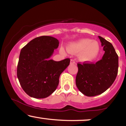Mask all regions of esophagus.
<instances>
[{
    "instance_id": "1",
    "label": "esophagus",
    "mask_w": 126,
    "mask_h": 126,
    "mask_svg": "<svg viewBox=\"0 0 126 126\" xmlns=\"http://www.w3.org/2000/svg\"><path fill=\"white\" fill-rule=\"evenodd\" d=\"M75 61L74 59H71V60H70V64H75Z\"/></svg>"
}]
</instances>
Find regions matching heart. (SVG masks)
Instances as JSON below:
<instances>
[{"label":"heart","instance_id":"b5f03b06","mask_svg":"<svg viewBox=\"0 0 126 126\" xmlns=\"http://www.w3.org/2000/svg\"><path fill=\"white\" fill-rule=\"evenodd\" d=\"M67 50L72 54L80 52L79 54V60L82 62H88L97 56L99 50V45L96 41L83 38L70 43L67 46ZM60 51L62 53H66L63 47L60 48Z\"/></svg>","mask_w":126,"mask_h":126}]
</instances>
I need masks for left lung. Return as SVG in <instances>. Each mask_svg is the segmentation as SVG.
Segmentation results:
<instances>
[{
  "mask_svg": "<svg viewBox=\"0 0 126 126\" xmlns=\"http://www.w3.org/2000/svg\"><path fill=\"white\" fill-rule=\"evenodd\" d=\"M105 51L100 60L95 63H78L76 85L83 95L94 96L107 90L114 83L118 73V57L110 42L98 36Z\"/></svg>",
  "mask_w": 126,
  "mask_h": 126,
  "instance_id": "left-lung-1",
  "label": "left lung"
}]
</instances>
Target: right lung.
Instances as JSON below:
<instances>
[{"label":"right lung","instance_id":"1","mask_svg":"<svg viewBox=\"0 0 126 126\" xmlns=\"http://www.w3.org/2000/svg\"><path fill=\"white\" fill-rule=\"evenodd\" d=\"M59 41L50 36L33 39L22 48L17 67V76L23 90L31 97L45 98L56 90L61 73L70 59L59 62L50 58Z\"/></svg>","mask_w":126,"mask_h":126}]
</instances>
